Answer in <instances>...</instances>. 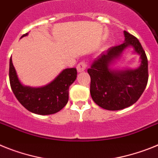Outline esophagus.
Segmentation results:
<instances>
[{
	"instance_id": "1",
	"label": "esophagus",
	"mask_w": 158,
	"mask_h": 158,
	"mask_svg": "<svg viewBox=\"0 0 158 158\" xmlns=\"http://www.w3.org/2000/svg\"><path fill=\"white\" fill-rule=\"evenodd\" d=\"M86 67H87V64H86V62H85V61H81V62L79 63V64H77V72L79 73L84 72L85 70Z\"/></svg>"
}]
</instances>
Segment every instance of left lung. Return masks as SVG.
<instances>
[{"mask_svg": "<svg viewBox=\"0 0 158 158\" xmlns=\"http://www.w3.org/2000/svg\"><path fill=\"white\" fill-rule=\"evenodd\" d=\"M125 41L111 47L93 62L88 69L91 78L90 94L94 102L108 110H120L137 102L147 85L148 60L137 37L124 31ZM129 46L140 55L141 65L136 70H114L110 64Z\"/></svg>", "mask_w": 158, "mask_h": 158, "instance_id": "left-lung-1", "label": "left lung"}]
</instances>
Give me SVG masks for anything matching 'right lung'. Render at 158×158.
I'll list each match as a JSON object with an SVG mask.
<instances>
[{
    "label": "right lung",
    "mask_w": 158,
    "mask_h": 158,
    "mask_svg": "<svg viewBox=\"0 0 158 158\" xmlns=\"http://www.w3.org/2000/svg\"><path fill=\"white\" fill-rule=\"evenodd\" d=\"M77 75L76 68L65 69L49 84L33 88L21 84L12 58L9 60V81L15 97L26 110L39 115L53 114L62 110L68 102L69 88L76 80Z\"/></svg>",
    "instance_id": "right-lung-1"
}]
</instances>
